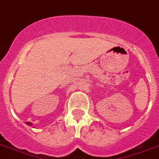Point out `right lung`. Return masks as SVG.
<instances>
[{
	"mask_svg": "<svg viewBox=\"0 0 159 159\" xmlns=\"http://www.w3.org/2000/svg\"><path fill=\"white\" fill-rule=\"evenodd\" d=\"M26 125H30V126L32 125V124L30 122H26Z\"/></svg>",
	"mask_w": 159,
	"mask_h": 159,
	"instance_id": "right-lung-1",
	"label": "right lung"
}]
</instances>
